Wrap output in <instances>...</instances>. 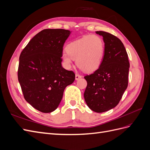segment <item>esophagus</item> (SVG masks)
I'll return each mask as SVG.
<instances>
[{
  "mask_svg": "<svg viewBox=\"0 0 150 150\" xmlns=\"http://www.w3.org/2000/svg\"><path fill=\"white\" fill-rule=\"evenodd\" d=\"M81 75H79V74H76V76H75V78H76V80H78L79 79H80L81 78Z\"/></svg>",
  "mask_w": 150,
  "mask_h": 150,
  "instance_id": "esophagus-1",
  "label": "esophagus"
}]
</instances>
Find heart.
I'll return each mask as SVG.
<instances>
[{
	"label": "heart",
	"mask_w": 150,
	"mask_h": 150,
	"mask_svg": "<svg viewBox=\"0 0 150 150\" xmlns=\"http://www.w3.org/2000/svg\"><path fill=\"white\" fill-rule=\"evenodd\" d=\"M105 51L103 39L96 35H88L67 45L62 55L67 68L72 66V60L85 72H92L101 66Z\"/></svg>",
	"instance_id": "heart-1"
}]
</instances>
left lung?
Wrapping results in <instances>:
<instances>
[{
	"instance_id": "8db88e82",
	"label": "left lung",
	"mask_w": 150,
	"mask_h": 150,
	"mask_svg": "<svg viewBox=\"0 0 150 150\" xmlns=\"http://www.w3.org/2000/svg\"><path fill=\"white\" fill-rule=\"evenodd\" d=\"M96 33L103 36L105 51L99 69L84 76L87 86L84 97L91 110L103 112L116 107L120 101L128 87L129 62L120 39L106 32Z\"/></svg>"
}]
</instances>
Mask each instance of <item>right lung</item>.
<instances>
[{
  "label": "right lung",
  "instance_id": "add662e5",
  "mask_svg": "<svg viewBox=\"0 0 150 150\" xmlns=\"http://www.w3.org/2000/svg\"><path fill=\"white\" fill-rule=\"evenodd\" d=\"M71 32L41 30L22 50L17 76L24 99L36 110L51 112L58 107L67 86L75 79L73 71L62 67L63 46Z\"/></svg>",
  "mask_w": 150,
  "mask_h": 150
}]
</instances>
